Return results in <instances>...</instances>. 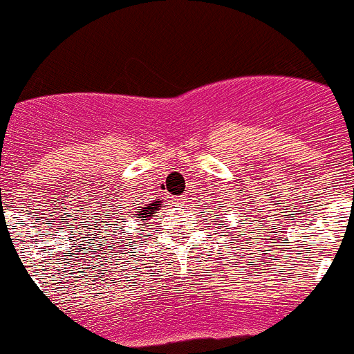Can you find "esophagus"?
I'll list each match as a JSON object with an SVG mask.
<instances>
[{
	"instance_id": "obj_1",
	"label": "esophagus",
	"mask_w": 354,
	"mask_h": 354,
	"mask_svg": "<svg viewBox=\"0 0 354 354\" xmlns=\"http://www.w3.org/2000/svg\"><path fill=\"white\" fill-rule=\"evenodd\" d=\"M186 198H187L186 194H183V196H179V198H175V202H179V203H184V202H186Z\"/></svg>"
}]
</instances>
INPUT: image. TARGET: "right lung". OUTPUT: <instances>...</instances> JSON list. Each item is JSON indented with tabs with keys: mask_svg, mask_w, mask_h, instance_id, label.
<instances>
[{
	"mask_svg": "<svg viewBox=\"0 0 354 354\" xmlns=\"http://www.w3.org/2000/svg\"><path fill=\"white\" fill-rule=\"evenodd\" d=\"M160 207H163V202L147 203L145 207H137V210H135V214H133V216L140 217L142 221H145V219H149L152 214H156V210H160Z\"/></svg>",
	"mask_w": 354,
	"mask_h": 354,
	"instance_id": "right-lung-1",
	"label": "right lung"
}]
</instances>
